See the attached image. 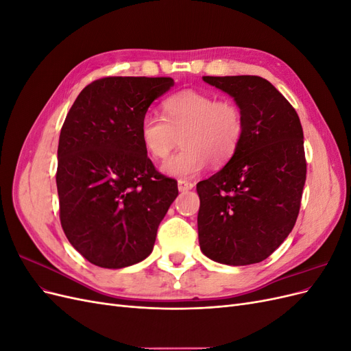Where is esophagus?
Wrapping results in <instances>:
<instances>
[{
	"mask_svg": "<svg viewBox=\"0 0 351 351\" xmlns=\"http://www.w3.org/2000/svg\"><path fill=\"white\" fill-rule=\"evenodd\" d=\"M178 190L180 192H186V190H192L193 189V183L192 182H187V180H178Z\"/></svg>",
	"mask_w": 351,
	"mask_h": 351,
	"instance_id": "esophagus-1",
	"label": "esophagus"
}]
</instances>
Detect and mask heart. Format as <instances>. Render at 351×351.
I'll return each mask as SVG.
<instances>
[{"label":"heart","instance_id":"b5f03b06","mask_svg":"<svg viewBox=\"0 0 351 351\" xmlns=\"http://www.w3.org/2000/svg\"><path fill=\"white\" fill-rule=\"evenodd\" d=\"M246 120L240 105L206 92L186 89L162 102V117L146 112L139 125L145 151L155 159L169 155L182 137V151L162 164V171L189 178L208 162L227 164L243 141Z\"/></svg>","mask_w":351,"mask_h":351}]
</instances>
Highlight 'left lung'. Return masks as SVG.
<instances>
[{"label":"left lung","instance_id":"obj_1","mask_svg":"<svg viewBox=\"0 0 351 351\" xmlns=\"http://www.w3.org/2000/svg\"><path fill=\"white\" fill-rule=\"evenodd\" d=\"M204 80L234 98L246 129L227 165L196 186L200 249L219 263H258L278 249L299 215L306 182L300 119L267 79Z\"/></svg>","mask_w":351,"mask_h":351}]
</instances>
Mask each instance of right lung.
Masks as SVG:
<instances>
[{"mask_svg": "<svg viewBox=\"0 0 351 351\" xmlns=\"http://www.w3.org/2000/svg\"><path fill=\"white\" fill-rule=\"evenodd\" d=\"M171 77L111 76L71 105L58 142L57 190L64 234L84 259L119 269L149 256L159 222L178 195L139 136L149 105Z\"/></svg>", "mask_w": 351, "mask_h": 351, "instance_id": "right-lung-1", "label": "right lung"}]
</instances>
